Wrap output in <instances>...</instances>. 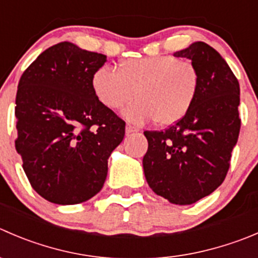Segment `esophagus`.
Listing matches in <instances>:
<instances>
[{"instance_id": "1", "label": "esophagus", "mask_w": 258, "mask_h": 258, "mask_svg": "<svg viewBox=\"0 0 258 258\" xmlns=\"http://www.w3.org/2000/svg\"><path fill=\"white\" fill-rule=\"evenodd\" d=\"M132 132H137V128L136 127H134L132 124H127L126 126V134H132Z\"/></svg>"}]
</instances>
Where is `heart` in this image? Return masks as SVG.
I'll list each match as a JSON object with an SVG mask.
<instances>
[{
  "instance_id": "obj_1",
  "label": "heart",
  "mask_w": 258,
  "mask_h": 258,
  "mask_svg": "<svg viewBox=\"0 0 258 258\" xmlns=\"http://www.w3.org/2000/svg\"><path fill=\"white\" fill-rule=\"evenodd\" d=\"M92 88L106 108L123 109V117L135 124L156 121L169 127L181 121L196 103L199 74L189 60L172 55L126 59L113 71L101 67L92 76Z\"/></svg>"
}]
</instances>
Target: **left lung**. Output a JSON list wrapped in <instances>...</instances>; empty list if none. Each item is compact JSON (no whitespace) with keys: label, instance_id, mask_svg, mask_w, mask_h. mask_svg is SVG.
<instances>
[{"label":"left lung","instance_id":"obj_1","mask_svg":"<svg viewBox=\"0 0 258 258\" xmlns=\"http://www.w3.org/2000/svg\"><path fill=\"white\" fill-rule=\"evenodd\" d=\"M191 60L199 93L189 113L165 131H145V177L157 196L189 206L223 182L238 140L239 83L226 60L203 41L174 54Z\"/></svg>","mask_w":258,"mask_h":258}]
</instances>
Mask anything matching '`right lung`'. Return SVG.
Returning a JSON list of instances; mask_svg holds the SVG:
<instances>
[{"label":"right lung","instance_id":"obj_1","mask_svg":"<svg viewBox=\"0 0 258 258\" xmlns=\"http://www.w3.org/2000/svg\"><path fill=\"white\" fill-rule=\"evenodd\" d=\"M107 56L62 41L42 51L19 82L16 151L35 191L61 206L103 187L124 121L97 99L92 76Z\"/></svg>","mask_w":258,"mask_h":258}]
</instances>
